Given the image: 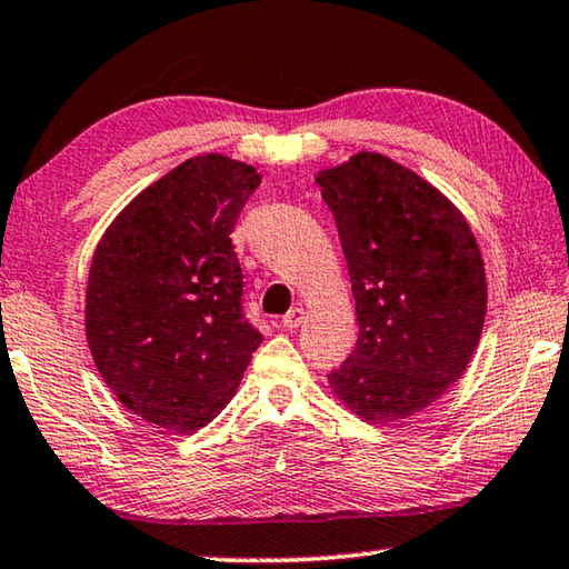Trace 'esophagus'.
<instances>
[{
	"label": "esophagus",
	"instance_id": "obj_1",
	"mask_svg": "<svg viewBox=\"0 0 569 569\" xmlns=\"http://www.w3.org/2000/svg\"><path fill=\"white\" fill-rule=\"evenodd\" d=\"M302 320H305L302 307H292V310L282 317V325L287 327V330H295V327L302 325Z\"/></svg>",
	"mask_w": 569,
	"mask_h": 569
}]
</instances>
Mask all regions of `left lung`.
Returning a JSON list of instances; mask_svg holds the SVG:
<instances>
[{"instance_id":"left-lung-1","label":"left lung","mask_w":569,"mask_h":569,"mask_svg":"<svg viewBox=\"0 0 569 569\" xmlns=\"http://www.w3.org/2000/svg\"><path fill=\"white\" fill-rule=\"evenodd\" d=\"M352 279L360 335L332 370L367 422L425 410L460 380L480 342L487 282L465 217L390 157L360 152L317 177Z\"/></svg>"}]
</instances>
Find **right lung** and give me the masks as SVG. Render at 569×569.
<instances>
[{
	"label": "right lung",
	"mask_w": 569,
	"mask_h": 569,
	"mask_svg": "<svg viewBox=\"0 0 569 569\" xmlns=\"http://www.w3.org/2000/svg\"><path fill=\"white\" fill-rule=\"evenodd\" d=\"M257 187L254 167L192 157L134 197L97 244L89 350L117 400L169 432L212 422L262 342L229 237Z\"/></svg>",
	"instance_id": "obj_1"
}]
</instances>
